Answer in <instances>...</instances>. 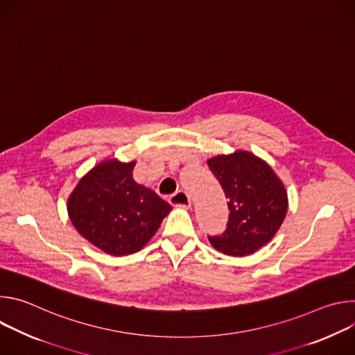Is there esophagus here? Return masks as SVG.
<instances>
[{"label":"esophagus","instance_id":"1","mask_svg":"<svg viewBox=\"0 0 355 355\" xmlns=\"http://www.w3.org/2000/svg\"><path fill=\"white\" fill-rule=\"evenodd\" d=\"M170 204L177 207V208L188 209L191 207V198H189V195L187 192L177 191L174 195L170 196Z\"/></svg>","mask_w":355,"mask_h":355}]
</instances>
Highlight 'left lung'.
I'll return each mask as SVG.
<instances>
[{"instance_id": "1", "label": "left lung", "mask_w": 355, "mask_h": 355, "mask_svg": "<svg viewBox=\"0 0 355 355\" xmlns=\"http://www.w3.org/2000/svg\"><path fill=\"white\" fill-rule=\"evenodd\" d=\"M229 199L227 229L208 237L220 252L244 257L256 252L279 230L288 211V193L271 166L245 150L208 160Z\"/></svg>"}]
</instances>
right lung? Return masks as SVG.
Here are the masks:
<instances>
[{
  "mask_svg": "<svg viewBox=\"0 0 355 355\" xmlns=\"http://www.w3.org/2000/svg\"><path fill=\"white\" fill-rule=\"evenodd\" d=\"M136 162H101L76 185L67 199L76 230L110 256L141 250L156 234L173 207L153 189L133 180Z\"/></svg>",
  "mask_w": 355,
  "mask_h": 355,
  "instance_id": "1",
  "label": "right lung"
}]
</instances>
